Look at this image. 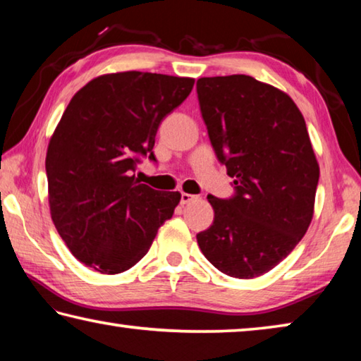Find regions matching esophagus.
Returning <instances> with one entry per match:
<instances>
[{
    "instance_id": "esophagus-1",
    "label": "esophagus",
    "mask_w": 361,
    "mask_h": 361,
    "mask_svg": "<svg viewBox=\"0 0 361 361\" xmlns=\"http://www.w3.org/2000/svg\"><path fill=\"white\" fill-rule=\"evenodd\" d=\"M194 200H197V195L188 194V192H181V204H183V205L191 204V202H194Z\"/></svg>"
}]
</instances>
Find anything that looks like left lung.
<instances>
[{"instance_id":"left-lung-1","label":"left lung","mask_w":361,"mask_h":361,"mask_svg":"<svg viewBox=\"0 0 361 361\" xmlns=\"http://www.w3.org/2000/svg\"><path fill=\"white\" fill-rule=\"evenodd\" d=\"M213 149L237 194L209 195L213 224L197 243L218 271L255 279L276 267L314 216L320 167L307 127L288 94L247 75L197 79Z\"/></svg>"}]
</instances>
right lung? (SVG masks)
<instances>
[{"label": "right lung", "instance_id": "obj_1", "mask_svg": "<svg viewBox=\"0 0 361 361\" xmlns=\"http://www.w3.org/2000/svg\"><path fill=\"white\" fill-rule=\"evenodd\" d=\"M192 78L121 71L94 78L73 95L49 140L46 173L52 221L75 258L121 274L148 253L181 194L132 175L152 154L161 121L185 102Z\"/></svg>", "mask_w": 361, "mask_h": 361}]
</instances>
